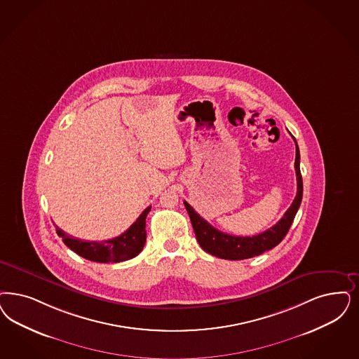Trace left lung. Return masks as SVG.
Masks as SVG:
<instances>
[{
  "label": "left lung",
  "instance_id": "obj_1",
  "mask_svg": "<svg viewBox=\"0 0 359 359\" xmlns=\"http://www.w3.org/2000/svg\"><path fill=\"white\" fill-rule=\"evenodd\" d=\"M294 168H296L297 176V195L292 205L285 212L284 216L278 223L273 225L272 228L266 229L265 232L252 236V237L228 235L217 231L208 222H205L187 201H184L187 212L189 215L200 247L212 256H216L219 259L245 260L255 256H260L264 252L271 250L276 245H278L293 223L297 210L299 208L301 200H302V176L299 171V149L297 146V142Z\"/></svg>",
  "mask_w": 359,
  "mask_h": 359
}]
</instances>
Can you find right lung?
I'll return each instance as SVG.
<instances>
[{
	"mask_svg": "<svg viewBox=\"0 0 359 359\" xmlns=\"http://www.w3.org/2000/svg\"><path fill=\"white\" fill-rule=\"evenodd\" d=\"M151 210L147 207L124 233L103 241H85L67 235L57 228V233L63 243L83 259L95 262H121L137 256L146 243V217Z\"/></svg>",
	"mask_w": 359,
	"mask_h": 359,
	"instance_id": "obj_1",
	"label": "right lung"
}]
</instances>
